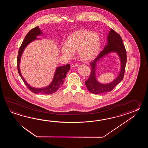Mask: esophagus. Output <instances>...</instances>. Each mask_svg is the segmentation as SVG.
<instances>
[{"label": "esophagus", "instance_id": "34e87169", "mask_svg": "<svg viewBox=\"0 0 148 148\" xmlns=\"http://www.w3.org/2000/svg\"><path fill=\"white\" fill-rule=\"evenodd\" d=\"M79 66L78 64H77V63H73L72 64V65H71V66L73 67V68H75V67H77V66Z\"/></svg>", "mask_w": 148, "mask_h": 148}]
</instances>
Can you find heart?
<instances>
[{"mask_svg": "<svg viewBox=\"0 0 148 148\" xmlns=\"http://www.w3.org/2000/svg\"><path fill=\"white\" fill-rule=\"evenodd\" d=\"M101 47V36L98 33L81 29L67 37L66 44L61 46V52L63 57L71 58L74 55V51L78 50L81 60L90 61L97 57Z\"/></svg>", "mask_w": 148, "mask_h": 148, "instance_id": "b5f03b06", "label": "heart"}]
</instances>
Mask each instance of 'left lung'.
I'll list each match as a JSON object with an SVG mask.
<instances>
[{
	"label": "left lung",
	"mask_w": 148,
	"mask_h": 148,
	"mask_svg": "<svg viewBox=\"0 0 148 148\" xmlns=\"http://www.w3.org/2000/svg\"><path fill=\"white\" fill-rule=\"evenodd\" d=\"M111 52L116 53L120 57L121 63V70L118 77L113 82L106 84H101L97 82L95 78L96 64L102 57ZM126 60V52L122 38L113 29H110L107 36V45L105 46L104 50L101 51L96 58L90 63L91 68V73L89 77L85 82L88 90L94 94H100L112 90L123 80L125 70Z\"/></svg>",
	"instance_id": "obj_1"
}]
</instances>
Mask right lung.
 Listing matches in <instances>:
<instances>
[{"instance_id": "right-lung-1", "label": "right lung", "mask_w": 148, "mask_h": 148, "mask_svg": "<svg viewBox=\"0 0 148 148\" xmlns=\"http://www.w3.org/2000/svg\"><path fill=\"white\" fill-rule=\"evenodd\" d=\"M42 34L41 29L39 28L38 26H36L35 28L32 29L30 31L28 32L27 35L25 36L24 40L23 41L22 43L19 47L18 51V54L17 56V69L19 75L21 76L23 81L24 82L27 88L32 92L35 94H52L54 92H56L58 89L63 84L64 79L66 78V73L69 70V64H67L65 66H58L57 67L56 72L54 73V78L50 85L47 86V87L42 88H36L32 87L30 85L25 81L24 78L21 75L20 69H19V64L21 58L22 57L23 52L24 50L25 47L30 43L32 41H34L35 40H38V38H36L37 36Z\"/></svg>"}]
</instances>
